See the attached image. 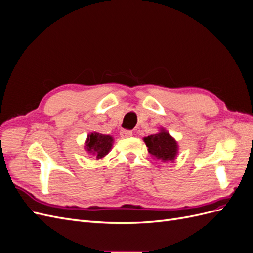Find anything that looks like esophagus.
<instances>
[{
    "mask_svg": "<svg viewBox=\"0 0 253 253\" xmlns=\"http://www.w3.org/2000/svg\"><path fill=\"white\" fill-rule=\"evenodd\" d=\"M120 136L122 138H128V137L133 136V132L132 131H127V129H121L120 131Z\"/></svg>",
    "mask_w": 253,
    "mask_h": 253,
    "instance_id": "obj_1",
    "label": "esophagus"
}]
</instances>
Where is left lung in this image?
Instances as JSON below:
<instances>
[{
  "mask_svg": "<svg viewBox=\"0 0 253 253\" xmlns=\"http://www.w3.org/2000/svg\"><path fill=\"white\" fill-rule=\"evenodd\" d=\"M143 141L150 154L162 163L174 162L177 157L178 143L164 127H160L154 135L144 137Z\"/></svg>",
  "mask_w": 253,
  "mask_h": 253,
  "instance_id": "1",
  "label": "left lung"
}]
</instances>
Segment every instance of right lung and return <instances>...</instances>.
<instances>
[{"label":"right lung","mask_w":253,"mask_h":253,"mask_svg":"<svg viewBox=\"0 0 253 253\" xmlns=\"http://www.w3.org/2000/svg\"><path fill=\"white\" fill-rule=\"evenodd\" d=\"M113 144L114 138L111 135L93 132L87 135L84 148L88 154L94 155L96 159H102L111 152Z\"/></svg>","instance_id":"obj_1"}]
</instances>
